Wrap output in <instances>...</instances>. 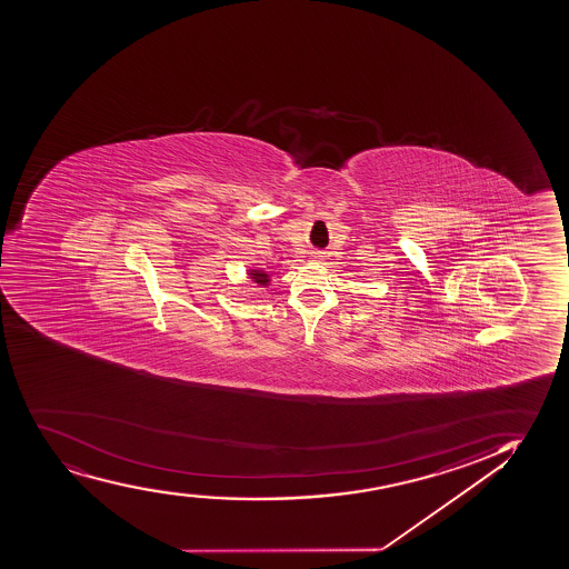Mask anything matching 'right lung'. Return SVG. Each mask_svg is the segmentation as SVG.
I'll return each mask as SVG.
<instances>
[{
    "label": "right lung",
    "instance_id": "add662e5",
    "mask_svg": "<svg viewBox=\"0 0 569 569\" xmlns=\"http://www.w3.org/2000/svg\"><path fill=\"white\" fill-rule=\"evenodd\" d=\"M250 274H252V279H254L258 284H266V282L269 281L268 274L261 273V271H252Z\"/></svg>",
    "mask_w": 569,
    "mask_h": 569
}]
</instances>
